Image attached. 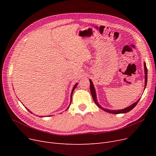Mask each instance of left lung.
<instances>
[{"label":"left lung","mask_w":156,"mask_h":156,"mask_svg":"<svg viewBox=\"0 0 156 156\" xmlns=\"http://www.w3.org/2000/svg\"><path fill=\"white\" fill-rule=\"evenodd\" d=\"M144 69H145V87L147 85V66H146V64L145 62H144ZM90 92H91V94L92 95V97H93V99H94V102L96 104V105L99 107V108H101V109L104 110V111L107 112H109V113H112V114H121V113H126V112H128L129 111H130L132 109H133L135 106L136 105L137 103L138 102V101H140V99H138V101H136V102H135L134 104H133L132 105H131L130 106H129V107L125 108V109H121V110H109V109H104L103 108H102L101 106L99 104V103L97 102V97H96V94H95V88L94 87V85L92 83V81L90 80Z\"/></svg>","instance_id":"8db88e82"}]
</instances>
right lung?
<instances>
[{
    "mask_svg": "<svg viewBox=\"0 0 156 156\" xmlns=\"http://www.w3.org/2000/svg\"><path fill=\"white\" fill-rule=\"evenodd\" d=\"M77 85H78V83H76V84H75V85L74 86V87H73V90H72V92H71V100H72V95H73V91H74V90L75 89V88L77 87ZM70 104H71V103H70ZM67 109H66V110H67ZM28 111H29V110H28Z\"/></svg>",
    "mask_w": 156,
    "mask_h": 156,
    "instance_id": "1",
    "label": "right lung"
}]
</instances>
